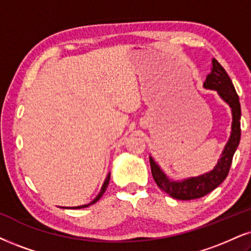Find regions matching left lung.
Returning <instances> with one entry per match:
<instances>
[{
  "label": "left lung",
  "instance_id": "left-lung-1",
  "mask_svg": "<svg viewBox=\"0 0 251 251\" xmlns=\"http://www.w3.org/2000/svg\"><path fill=\"white\" fill-rule=\"evenodd\" d=\"M203 87L218 92L220 98L231 108V132L230 137L226 144L221 158L212 171L203 173L198 177H191L184 180H171L162 171L159 165L150 157V166L152 177L157 186L169 194L170 197L178 200H192L205 197L209 192L215 190L222 181L227 178L233 162V156L239 147L241 138V104L231 80L216 59L212 60L211 73L206 76Z\"/></svg>",
  "mask_w": 251,
  "mask_h": 251
}]
</instances>
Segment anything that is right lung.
<instances>
[{
  "mask_svg": "<svg viewBox=\"0 0 251 251\" xmlns=\"http://www.w3.org/2000/svg\"><path fill=\"white\" fill-rule=\"evenodd\" d=\"M109 179H110V173H108V176H107V178H106V180H104V182H103V185H102V187H101V191H100V193L98 194L97 196V198H95L94 200L93 201H91V202L89 203H87V205H82V206H76V207H66V208H74V209H78V208H86V207H88V206H91V205H93V203H95L97 202V201L100 199V198L102 197V194L104 193V192H106V190H107V187H108V184H109ZM63 208H65V207H63Z\"/></svg>",
  "mask_w": 251,
  "mask_h": 251,
  "instance_id": "add662e5",
  "label": "right lung"
}]
</instances>
